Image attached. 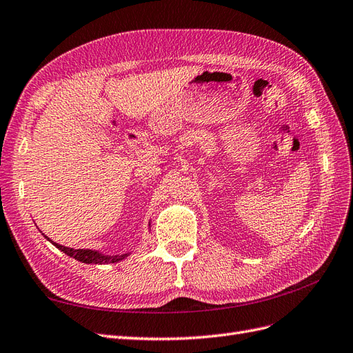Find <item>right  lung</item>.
<instances>
[{"label": "right lung", "instance_id": "obj_1", "mask_svg": "<svg viewBox=\"0 0 353 353\" xmlns=\"http://www.w3.org/2000/svg\"><path fill=\"white\" fill-rule=\"evenodd\" d=\"M52 243H53V241H52ZM53 245L57 247L60 251H63L65 254L74 257L78 261H83V263H88V265L115 263V261L123 260L127 256V254L105 256V254H100V253H97V251H93V250H74V248H68L65 245H60V244H56V243H53Z\"/></svg>", "mask_w": 353, "mask_h": 353}]
</instances>
